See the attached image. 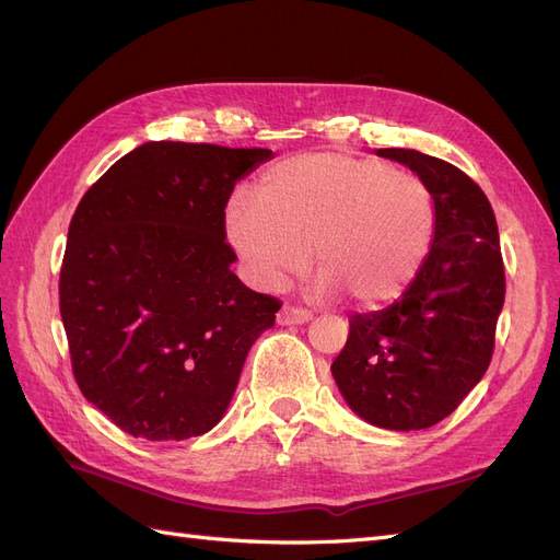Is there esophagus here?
I'll return each instance as SVG.
<instances>
[{"label":"esophagus","instance_id":"1","mask_svg":"<svg viewBox=\"0 0 560 560\" xmlns=\"http://www.w3.org/2000/svg\"><path fill=\"white\" fill-rule=\"evenodd\" d=\"M308 319H313V313L306 308H294V306H282L278 313V325H306Z\"/></svg>","mask_w":560,"mask_h":560}]
</instances>
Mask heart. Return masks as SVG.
<instances>
[{"label": "heart", "mask_w": 560, "mask_h": 560, "mask_svg": "<svg viewBox=\"0 0 560 560\" xmlns=\"http://www.w3.org/2000/svg\"><path fill=\"white\" fill-rule=\"evenodd\" d=\"M434 226V200L418 177L343 154L276 163L261 175L257 200L235 196L226 208L229 243L264 290L299 276L313 247L317 292H346L362 308L409 290Z\"/></svg>", "instance_id": "obj_1"}]
</instances>
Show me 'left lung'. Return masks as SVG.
I'll list each match as a JSON object with an SVG mask.
<instances>
[{"mask_svg":"<svg viewBox=\"0 0 560 560\" xmlns=\"http://www.w3.org/2000/svg\"><path fill=\"white\" fill-rule=\"evenodd\" d=\"M428 186L434 241L416 280L383 311L350 317L331 376L371 425L425 430L451 416L493 358L504 266L493 208L455 165L413 149H378Z\"/></svg>","mask_w":560,"mask_h":560,"instance_id":"1","label":"left lung"}]
</instances>
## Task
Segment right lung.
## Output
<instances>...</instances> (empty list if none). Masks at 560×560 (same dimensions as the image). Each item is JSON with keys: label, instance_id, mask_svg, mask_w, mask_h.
Instances as JSON below:
<instances>
[{"label": "right lung", "instance_id": "1", "mask_svg": "<svg viewBox=\"0 0 560 560\" xmlns=\"http://www.w3.org/2000/svg\"><path fill=\"white\" fill-rule=\"evenodd\" d=\"M270 149L144 142L70 222L60 315L79 389L114 425L182 442L224 418L280 301L233 273L224 208Z\"/></svg>", "mask_w": 560, "mask_h": 560}]
</instances>
